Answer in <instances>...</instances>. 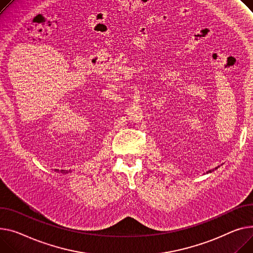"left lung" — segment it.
Here are the masks:
<instances>
[{
	"mask_svg": "<svg viewBox=\"0 0 253 253\" xmlns=\"http://www.w3.org/2000/svg\"><path fill=\"white\" fill-rule=\"evenodd\" d=\"M216 169H217V167H216V168H214V170H216ZM212 171H213V170H210L208 173H211Z\"/></svg>",
	"mask_w": 253,
	"mask_h": 253,
	"instance_id": "obj_1",
	"label": "left lung"
}]
</instances>
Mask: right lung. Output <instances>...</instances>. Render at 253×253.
I'll return each mask as SVG.
<instances>
[{
  "label": "right lung",
  "instance_id": "1",
  "mask_svg": "<svg viewBox=\"0 0 253 253\" xmlns=\"http://www.w3.org/2000/svg\"><path fill=\"white\" fill-rule=\"evenodd\" d=\"M56 172H59V170H57V169H56ZM60 172H61V173H65V174H66V173H69L70 171H65V170H61Z\"/></svg>",
  "mask_w": 253,
  "mask_h": 253
}]
</instances>
